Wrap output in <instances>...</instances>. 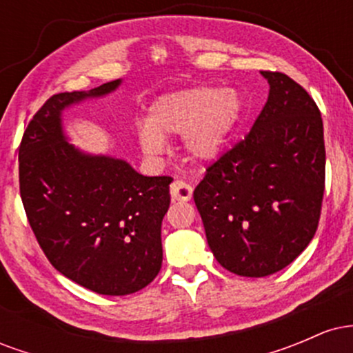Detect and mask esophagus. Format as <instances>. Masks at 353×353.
<instances>
[{
    "instance_id": "1",
    "label": "esophagus",
    "mask_w": 353,
    "mask_h": 353,
    "mask_svg": "<svg viewBox=\"0 0 353 353\" xmlns=\"http://www.w3.org/2000/svg\"><path fill=\"white\" fill-rule=\"evenodd\" d=\"M172 201H189L192 197V188L184 181H174L171 184Z\"/></svg>"
}]
</instances>
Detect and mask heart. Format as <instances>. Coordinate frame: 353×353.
Returning <instances> with one entry per match:
<instances>
[{
  "label": "heart",
  "mask_w": 353,
  "mask_h": 353,
  "mask_svg": "<svg viewBox=\"0 0 353 353\" xmlns=\"http://www.w3.org/2000/svg\"><path fill=\"white\" fill-rule=\"evenodd\" d=\"M241 116V101L230 89L185 88L159 96L149 108L148 121L137 124V143L145 156L163 154L165 137L184 134L190 159L210 163L221 154Z\"/></svg>",
  "instance_id": "1"
}]
</instances>
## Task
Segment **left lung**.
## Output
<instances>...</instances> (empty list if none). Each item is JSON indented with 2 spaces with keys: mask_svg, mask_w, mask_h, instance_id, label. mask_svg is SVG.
Listing matches in <instances>:
<instances>
[{
  "mask_svg": "<svg viewBox=\"0 0 353 353\" xmlns=\"http://www.w3.org/2000/svg\"><path fill=\"white\" fill-rule=\"evenodd\" d=\"M261 74L269 83L264 109L194 190L214 257L242 277L275 274L302 254L317 230L325 184L317 104L287 74Z\"/></svg>",
  "mask_w": 353,
  "mask_h": 353,
  "instance_id": "1",
  "label": "left lung"
}]
</instances>
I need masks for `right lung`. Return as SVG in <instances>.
Here are the masks:
<instances>
[{"label": "right lung", "mask_w": 353, "mask_h": 353, "mask_svg": "<svg viewBox=\"0 0 353 353\" xmlns=\"http://www.w3.org/2000/svg\"><path fill=\"white\" fill-rule=\"evenodd\" d=\"M121 83L54 94L19 145V192L43 252L64 277L103 295L134 294L156 279L171 202V177L143 176L119 157L83 151L64 132L66 109Z\"/></svg>", "instance_id": "add662e5"}]
</instances>
